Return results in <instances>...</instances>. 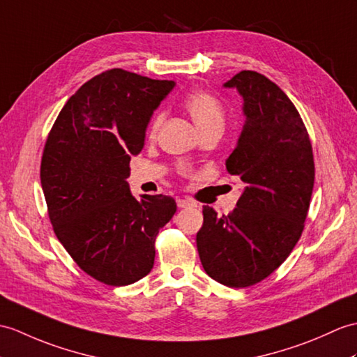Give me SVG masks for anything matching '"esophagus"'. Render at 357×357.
Returning a JSON list of instances; mask_svg holds the SVG:
<instances>
[{
    "label": "esophagus",
    "instance_id": "34e87169",
    "mask_svg": "<svg viewBox=\"0 0 357 357\" xmlns=\"http://www.w3.org/2000/svg\"><path fill=\"white\" fill-rule=\"evenodd\" d=\"M176 204L179 208H190V206L196 205L193 201H190V199H176Z\"/></svg>",
    "mask_w": 357,
    "mask_h": 357
}]
</instances>
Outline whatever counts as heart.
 Here are the masks:
<instances>
[{"instance_id": "obj_1", "label": "heart", "mask_w": 357, "mask_h": 357, "mask_svg": "<svg viewBox=\"0 0 357 357\" xmlns=\"http://www.w3.org/2000/svg\"><path fill=\"white\" fill-rule=\"evenodd\" d=\"M184 107L190 117L195 121L197 129L206 132L210 129H223L225 124V109L218 97H214L208 91H193L184 100ZM164 120V112H158L149 124V137L158 134Z\"/></svg>"}]
</instances>
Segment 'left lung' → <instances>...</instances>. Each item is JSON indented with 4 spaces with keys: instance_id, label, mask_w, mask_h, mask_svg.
Returning a JSON list of instances; mask_svg holds the SVG:
<instances>
[{
    "instance_id": "left-lung-1",
    "label": "left lung",
    "mask_w": 357,
    "mask_h": 357,
    "mask_svg": "<svg viewBox=\"0 0 357 357\" xmlns=\"http://www.w3.org/2000/svg\"><path fill=\"white\" fill-rule=\"evenodd\" d=\"M225 88H236L243 97L246 121L225 165L245 190L228 216L204 206L196 245L213 280L228 287H248L269 277L300 240L314 162L300 112L273 82L245 70Z\"/></svg>"
}]
</instances>
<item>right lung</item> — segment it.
<instances>
[{
  "instance_id": "1",
  "label": "right lung",
  "mask_w": 357,
  "mask_h": 357,
  "mask_svg": "<svg viewBox=\"0 0 357 357\" xmlns=\"http://www.w3.org/2000/svg\"><path fill=\"white\" fill-rule=\"evenodd\" d=\"M175 86L107 70L68 98L40 161L48 218L77 266L107 286H128L153 268L155 238L176 213L169 196L130 195L132 155L153 111Z\"/></svg>"
}]
</instances>
